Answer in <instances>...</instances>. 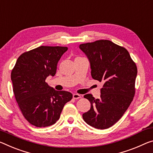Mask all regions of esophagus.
I'll list each match as a JSON object with an SVG mask.
<instances>
[{"instance_id": "1", "label": "esophagus", "mask_w": 153, "mask_h": 153, "mask_svg": "<svg viewBox=\"0 0 153 153\" xmlns=\"http://www.w3.org/2000/svg\"><path fill=\"white\" fill-rule=\"evenodd\" d=\"M73 98L75 99H78L79 98H81V95L79 94H76V93H74L73 94Z\"/></svg>"}]
</instances>
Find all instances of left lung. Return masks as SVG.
Masks as SVG:
<instances>
[{"label": "left lung", "instance_id": "1", "mask_svg": "<svg viewBox=\"0 0 153 153\" xmlns=\"http://www.w3.org/2000/svg\"><path fill=\"white\" fill-rule=\"evenodd\" d=\"M79 48L88 58L92 77L103 83L99 99L91 94L84 96L91 105L82 118L96 129H108L122 117L131 103L137 67L129 52L111 41L98 40Z\"/></svg>", "mask_w": 153, "mask_h": 153}]
</instances>
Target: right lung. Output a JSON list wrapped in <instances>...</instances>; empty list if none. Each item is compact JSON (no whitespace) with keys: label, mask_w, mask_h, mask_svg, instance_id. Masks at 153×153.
Segmentation results:
<instances>
[{"label":"right lung","mask_w":153,"mask_h":153,"mask_svg":"<svg viewBox=\"0 0 153 153\" xmlns=\"http://www.w3.org/2000/svg\"><path fill=\"white\" fill-rule=\"evenodd\" d=\"M67 47L40 46L24 52L11 74L16 101L24 118L37 127H48L59 119L65 104L72 99L67 91H57L45 79L54 76Z\"/></svg>","instance_id":"1"}]
</instances>
